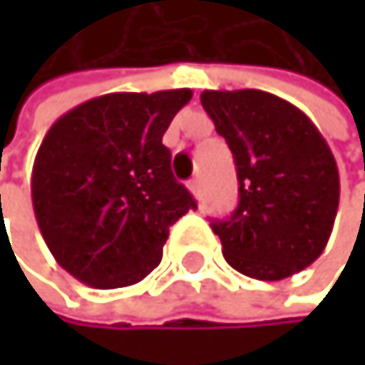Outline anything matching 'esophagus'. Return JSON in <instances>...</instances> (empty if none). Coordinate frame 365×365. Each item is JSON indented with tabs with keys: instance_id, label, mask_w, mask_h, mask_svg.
<instances>
[{
	"instance_id": "obj_1",
	"label": "esophagus",
	"mask_w": 365,
	"mask_h": 365,
	"mask_svg": "<svg viewBox=\"0 0 365 365\" xmlns=\"http://www.w3.org/2000/svg\"><path fill=\"white\" fill-rule=\"evenodd\" d=\"M188 190H190L192 195H199V190H201V184H199V179H197V177L188 181Z\"/></svg>"
}]
</instances>
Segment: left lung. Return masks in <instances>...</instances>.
Returning a JSON list of instances; mask_svg holds the SVG:
<instances>
[{
  "label": "left lung",
  "instance_id": "left-lung-1",
  "mask_svg": "<svg viewBox=\"0 0 365 365\" xmlns=\"http://www.w3.org/2000/svg\"><path fill=\"white\" fill-rule=\"evenodd\" d=\"M225 138L238 177V205L212 221L223 256L256 280H282L324 252L339 205V173L315 124L296 105L260 89L201 93Z\"/></svg>",
  "mask_w": 365,
  "mask_h": 365
}]
</instances>
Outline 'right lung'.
<instances>
[{"mask_svg":"<svg viewBox=\"0 0 365 365\" xmlns=\"http://www.w3.org/2000/svg\"><path fill=\"white\" fill-rule=\"evenodd\" d=\"M190 89L115 91L61 115L32 166L38 230L61 267L93 289L144 280L170 225L197 203L162 138Z\"/></svg>","mask_w":365,"mask_h":365,"instance_id":"add662e5","label":"right lung"}]
</instances>
